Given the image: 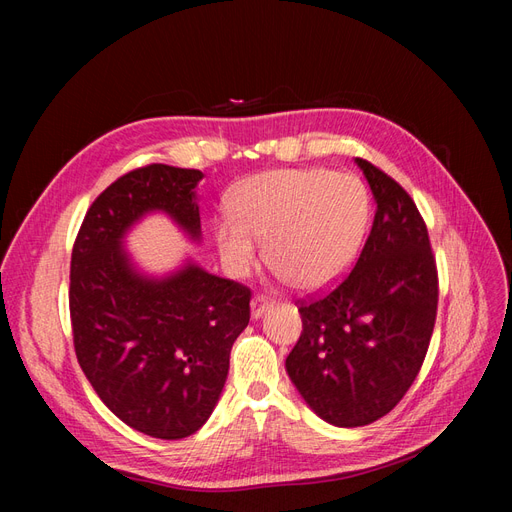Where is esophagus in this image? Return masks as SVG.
<instances>
[{
  "instance_id": "obj_1",
  "label": "esophagus",
  "mask_w": 512,
  "mask_h": 512,
  "mask_svg": "<svg viewBox=\"0 0 512 512\" xmlns=\"http://www.w3.org/2000/svg\"><path fill=\"white\" fill-rule=\"evenodd\" d=\"M250 307H252V318L258 320L262 314L269 312V309L273 307V301H269L267 297H262V294H256V297L250 303Z\"/></svg>"
}]
</instances>
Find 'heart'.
<instances>
[{"mask_svg":"<svg viewBox=\"0 0 512 512\" xmlns=\"http://www.w3.org/2000/svg\"><path fill=\"white\" fill-rule=\"evenodd\" d=\"M232 215L213 226L226 267L243 275L267 239L269 262L301 290L342 277L359 254L371 213L359 177L327 168H282L247 179L230 200Z\"/></svg>","mask_w":512,"mask_h":512,"instance_id":"obj_1","label":"heart"}]
</instances>
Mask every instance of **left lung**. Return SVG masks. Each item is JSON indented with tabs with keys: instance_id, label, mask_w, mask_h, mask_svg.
<instances>
[{
	"instance_id": "left-lung-1",
	"label": "left lung",
	"mask_w": 512,
	"mask_h": 512,
	"mask_svg": "<svg viewBox=\"0 0 512 512\" xmlns=\"http://www.w3.org/2000/svg\"><path fill=\"white\" fill-rule=\"evenodd\" d=\"M376 215L363 252L329 294L301 303L303 333L286 371L322 421L363 427L389 414L412 386L438 309L427 226L401 185L356 158Z\"/></svg>"
}]
</instances>
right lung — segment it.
I'll use <instances>...</instances> for the list:
<instances>
[{
    "label": "right lung",
    "mask_w": 512,
    "mask_h": 512,
    "mask_svg": "<svg viewBox=\"0 0 512 512\" xmlns=\"http://www.w3.org/2000/svg\"><path fill=\"white\" fill-rule=\"evenodd\" d=\"M194 168L151 164L119 177L89 207L70 262L74 350L104 406L132 429L181 440L222 395L230 348L250 322V288L192 258L166 275L136 267L128 232L164 213L200 243Z\"/></svg>",
    "instance_id": "1"
}]
</instances>
